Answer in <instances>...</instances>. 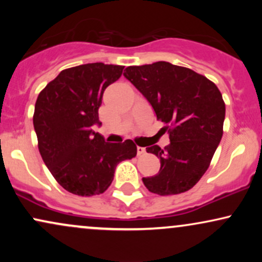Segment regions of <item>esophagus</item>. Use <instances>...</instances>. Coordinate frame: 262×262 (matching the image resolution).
Here are the masks:
<instances>
[{
    "mask_svg": "<svg viewBox=\"0 0 262 262\" xmlns=\"http://www.w3.org/2000/svg\"><path fill=\"white\" fill-rule=\"evenodd\" d=\"M145 152H146V149L145 148H141V146H138V148H137V154L138 155H144V154H145Z\"/></svg>",
    "mask_w": 262,
    "mask_h": 262,
    "instance_id": "34e87169",
    "label": "esophagus"
}]
</instances>
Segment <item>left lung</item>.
<instances>
[{
	"label": "left lung",
	"instance_id": "1",
	"mask_svg": "<svg viewBox=\"0 0 262 262\" xmlns=\"http://www.w3.org/2000/svg\"><path fill=\"white\" fill-rule=\"evenodd\" d=\"M123 75L148 100L156 118L171 125L169 145L146 148L161 166L155 176L143 177L144 185L160 196L188 191L208 169L223 135L221 91L203 75L166 61L128 66Z\"/></svg>",
	"mask_w": 262,
	"mask_h": 262
}]
</instances>
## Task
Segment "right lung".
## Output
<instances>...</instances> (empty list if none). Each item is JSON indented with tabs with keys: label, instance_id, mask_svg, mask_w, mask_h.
I'll return each instance as SVG.
<instances>
[{
	"label": "right lung",
	"instance_id": "1",
	"mask_svg": "<svg viewBox=\"0 0 262 262\" xmlns=\"http://www.w3.org/2000/svg\"><path fill=\"white\" fill-rule=\"evenodd\" d=\"M124 66L92 62L62 70L39 93L33 124L44 164L61 187L77 196L103 193L123 160L137 155L130 139L106 143L93 132L104 90Z\"/></svg>",
	"mask_w": 262,
	"mask_h": 262
}]
</instances>
